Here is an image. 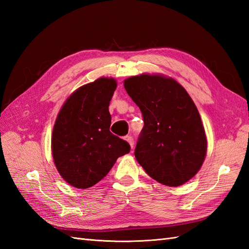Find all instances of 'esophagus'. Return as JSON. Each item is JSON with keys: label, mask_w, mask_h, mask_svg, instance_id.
I'll return each mask as SVG.
<instances>
[{"label": "esophagus", "mask_w": 249, "mask_h": 249, "mask_svg": "<svg viewBox=\"0 0 249 249\" xmlns=\"http://www.w3.org/2000/svg\"><path fill=\"white\" fill-rule=\"evenodd\" d=\"M124 140L129 143L130 144V146L133 148V146H134V139H133V137L132 136H125L124 137Z\"/></svg>", "instance_id": "obj_1"}]
</instances>
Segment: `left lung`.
Returning a JSON list of instances; mask_svg holds the SVG:
<instances>
[{
  "label": "left lung",
  "instance_id": "left-lung-1",
  "mask_svg": "<svg viewBox=\"0 0 249 249\" xmlns=\"http://www.w3.org/2000/svg\"><path fill=\"white\" fill-rule=\"evenodd\" d=\"M124 86L144 122L136 160L160 184L184 185L200 169L208 147L194 102L179 83L160 73L130 77Z\"/></svg>",
  "mask_w": 249,
  "mask_h": 249
}]
</instances>
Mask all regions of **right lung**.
<instances>
[{
	"instance_id": "obj_1",
	"label": "right lung",
	"mask_w": 249,
	"mask_h": 249,
	"mask_svg": "<svg viewBox=\"0 0 249 249\" xmlns=\"http://www.w3.org/2000/svg\"><path fill=\"white\" fill-rule=\"evenodd\" d=\"M117 87L100 78L78 88L60 109L52 135V155L67 184L87 189L108 175L130 144L110 132V101Z\"/></svg>"
}]
</instances>
